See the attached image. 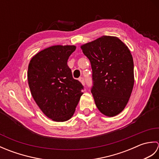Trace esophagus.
<instances>
[{"label": "esophagus", "mask_w": 159, "mask_h": 159, "mask_svg": "<svg viewBox=\"0 0 159 159\" xmlns=\"http://www.w3.org/2000/svg\"><path fill=\"white\" fill-rule=\"evenodd\" d=\"M79 80H80V82L82 83V85H85V79H84V78H83V77H80V79H79Z\"/></svg>", "instance_id": "1"}]
</instances>
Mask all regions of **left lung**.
<instances>
[{
	"label": "left lung",
	"mask_w": 159,
	"mask_h": 159,
	"mask_svg": "<svg viewBox=\"0 0 159 159\" xmlns=\"http://www.w3.org/2000/svg\"><path fill=\"white\" fill-rule=\"evenodd\" d=\"M80 48L92 66V93L97 108L107 117L117 116L126 107L134 86L130 50L117 37L106 35Z\"/></svg>",
	"instance_id": "8db88e82"
}]
</instances>
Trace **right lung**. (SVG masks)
<instances>
[{
	"label": "right lung",
	"instance_id": "right-lung-1",
	"mask_svg": "<svg viewBox=\"0 0 159 159\" xmlns=\"http://www.w3.org/2000/svg\"><path fill=\"white\" fill-rule=\"evenodd\" d=\"M76 46L56 45L32 57L27 79L33 99L43 114L55 121H66L75 112L83 86L73 79L67 65Z\"/></svg>",
	"mask_w": 159,
	"mask_h": 159
}]
</instances>
